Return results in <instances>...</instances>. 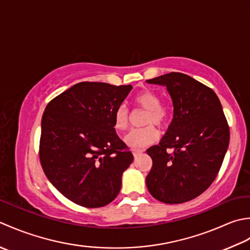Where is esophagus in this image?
Wrapping results in <instances>:
<instances>
[{"label":"esophagus","mask_w":250,"mask_h":250,"mask_svg":"<svg viewBox=\"0 0 250 250\" xmlns=\"http://www.w3.org/2000/svg\"><path fill=\"white\" fill-rule=\"evenodd\" d=\"M142 152H144V150H138V149H134L132 150V155H134L135 157H137V156H139Z\"/></svg>","instance_id":"1"}]
</instances>
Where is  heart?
I'll return each mask as SVG.
<instances>
[{"label": "heart", "instance_id": "1", "mask_svg": "<svg viewBox=\"0 0 250 250\" xmlns=\"http://www.w3.org/2000/svg\"><path fill=\"white\" fill-rule=\"evenodd\" d=\"M134 103L140 109L146 111L144 121L146 127L129 131L124 137V142L131 149H141L147 145L153 144L159 137V131L153 125L164 127L169 120L170 112L167 105L162 104L160 96L150 89L139 91L134 97ZM129 123L128 110L125 105H120L114 112V127L116 130L123 131L127 129Z\"/></svg>", "mask_w": 250, "mask_h": 250}]
</instances>
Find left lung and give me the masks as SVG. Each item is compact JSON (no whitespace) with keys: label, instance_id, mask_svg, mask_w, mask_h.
Returning a JSON list of instances; mask_svg holds the SVG:
<instances>
[{"label":"left lung","instance_id":"obj_1","mask_svg":"<svg viewBox=\"0 0 250 250\" xmlns=\"http://www.w3.org/2000/svg\"><path fill=\"white\" fill-rule=\"evenodd\" d=\"M146 83L166 87L174 106V119L160 145L146 150L153 162L146 188L163 203L191 201L215 180L227 153L230 130L220 100L211 88L183 73Z\"/></svg>","mask_w":250,"mask_h":250}]
</instances>
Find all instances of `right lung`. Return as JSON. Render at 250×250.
<instances>
[{"mask_svg": "<svg viewBox=\"0 0 250 250\" xmlns=\"http://www.w3.org/2000/svg\"><path fill=\"white\" fill-rule=\"evenodd\" d=\"M131 89V85L78 83L45 109L41 165L49 182L71 202L97 208L118 196L134 156L116 135L114 112Z\"/></svg>", "mask_w": 250, "mask_h": 250, "instance_id": "add662e5", "label": "right lung"}]
</instances>
